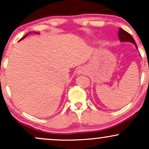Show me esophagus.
Returning <instances> with one entry per match:
<instances>
[{
	"label": "esophagus",
	"mask_w": 149,
	"mask_h": 149,
	"mask_svg": "<svg viewBox=\"0 0 149 149\" xmlns=\"http://www.w3.org/2000/svg\"><path fill=\"white\" fill-rule=\"evenodd\" d=\"M83 71H84V70H83V69H82V68H80L79 69H78V73L79 74H82V73H83Z\"/></svg>",
	"instance_id": "esophagus-1"
}]
</instances>
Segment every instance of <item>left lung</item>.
Listing matches in <instances>:
<instances>
[{"instance_id":"obj_1","label":"left lung","mask_w":149,"mask_h":149,"mask_svg":"<svg viewBox=\"0 0 149 149\" xmlns=\"http://www.w3.org/2000/svg\"><path fill=\"white\" fill-rule=\"evenodd\" d=\"M118 38L121 42H132L133 44H134L136 47L137 48V45H136V42H135L134 38H133L132 36L127 33V31L123 29L120 28L119 32H118ZM138 49V48H137Z\"/></svg>"}]
</instances>
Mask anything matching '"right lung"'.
Wrapping results in <instances>:
<instances>
[{
	"label": "right lung",
	"mask_w": 149,
	"mask_h": 149,
	"mask_svg": "<svg viewBox=\"0 0 149 149\" xmlns=\"http://www.w3.org/2000/svg\"><path fill=\"white\" fill-rule=\"evenodd\" d=\"M29 33H27V34H26V36H24V37H22V38H21V40H22V39H24V38H25L26 36H27V35H29Z\"/></svg>",
	"instance_id": "right-lung-1"
}]
</instances>
